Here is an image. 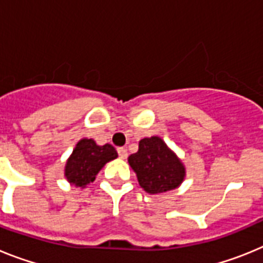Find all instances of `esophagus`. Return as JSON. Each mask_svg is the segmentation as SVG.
<instances>
[{
  "label": "esophagus",
  "mask_w": 263,
  "mask_h": 263,
  "mask_svg": "<svg viewBox=\"0 0 263 263\" xmlns=\"http://www.w3.org/2000/svg\"><path fill=\"white\" fill-rule=\"evenodd\" d=\"M117 152H118V155H120L121 159H126V158H127V152H126V148H124V147H118V148H117Z\"/></svg>",
  "instance_id": "34e87169"
}]
</instances>
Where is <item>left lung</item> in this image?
<instances>
[{
	"mask_svg": "<svg viewBox=\"0 0 263 263\" xmlns=\"http://www.w3.org/2000/svg\"><path fill=\"white\" fill-rule=\"evenodd\" d=\"M127 160L137 174L139 185L148 194L171 191L184 180L185 168L182 160L160 137L141 139L138 152L130 155Z\"/></svg>",
	"mask_w": 263,
	"mask_h": 263,
	"instance_id": "8db88e82",
	"label": "left lung"
}]
</instances>
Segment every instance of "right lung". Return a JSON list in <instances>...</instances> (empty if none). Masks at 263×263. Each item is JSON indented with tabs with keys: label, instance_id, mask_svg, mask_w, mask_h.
I'll list each match as a JSON object with an SVG mask.
<instances>
[{
	"label": "right lung",
	"instance_id": "right-lung-1",
	"mask_svg": "<svg viewBox=\"0 0 263 263\" xmlns=\"http://www.w3.org/2000/svg\"><path fill=\"white\" fill-rule=\"evenodd\" d=\"M117 157L116 148L109 143L99 146L93 139L83 138L67 160L64 176L71 184L85 187L96 179L100 170Z\"/></svg>",
	"mask_w": 263,
	"mask_h": 263
}]
</instances>
